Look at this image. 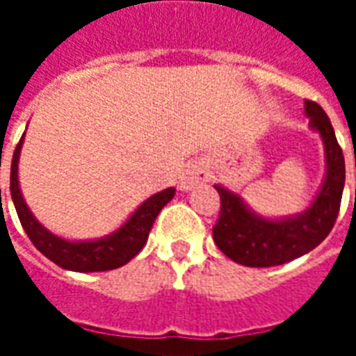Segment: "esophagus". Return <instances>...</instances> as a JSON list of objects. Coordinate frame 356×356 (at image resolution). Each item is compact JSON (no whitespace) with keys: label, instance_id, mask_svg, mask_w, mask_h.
Wrapping results in <instances>:
<instances>
[{"label":"esophagus","instance_id":"esophagus-1","mask_svg":"<svg viewBox=\"0 0 356 356\" xmlns=\"http://www.w3.org/2000/svg\"><path fill=\"white\" fill-rule=\"evenodd\" d=\"M209 181V171L202 163H193L188 165L183 175L179 177V188L181 191H193L194 186L204 185Z\"/></svg>","mask_w":356,"mask_h":356}]
</instances>
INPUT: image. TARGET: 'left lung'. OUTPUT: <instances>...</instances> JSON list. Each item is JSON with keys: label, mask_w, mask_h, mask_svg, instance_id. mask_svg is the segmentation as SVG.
<instances>
[{"label": "left lung", "mask_w": 356, "mask_h": 356, "mask_svg": "<svg viewBox=\"0 0 356 356\" xmlns=\"http://www.w3.org/2000/svg\"><path fill=\"white\" fill-rule=\"evenodd\" d=\"M305 116L311 129L321 135L326 158V175L309 208L296 216L263 217L240 194L216 185L221 211L213 227V240L234 263L244 267H275L293 261L318 246L336 223L345 185L343 152L322 106L305 101Z\"/></svg>", "instance_id": "obj_1"}]
</instances>
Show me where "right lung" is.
I'll use <instances>...</instances> for the list:
<instances>
[{
	"instance_id": "1",
	"label": "right lung",
	"mask_w": 356,
	"mask_h": 356,
	"mask_svg": "<svg viewBox=\"0 0 356 356\" xmlns=\"http://www.w3.org/2000/svg\"><path fill=\"white\" fill-rule=\"evenodd\" d=\"M24 135L17 145L11 162V198L15 209L19 213L20 225L40 252L47 259L57 263L58 267L76 273H97V270H112L131 261L147 244L148 232L154 225L156 217L162 208L175 196V188L170 186L165 191L152 194L150 198L140 204L139 208L127 217L120 229L110 232L106 236L95 240H66L53 234L45 229L35 216L30 211L26 202L22 198L19 186V158L22 150ZM1 196V191H0Z\"/></svg>"
}]
</instances>
